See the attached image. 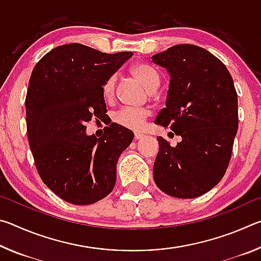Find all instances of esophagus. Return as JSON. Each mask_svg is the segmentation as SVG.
Returning a JSON list of instances; mask_svg holds the SVG:
<instances>
[{
	"label": "esophagus",
	"instance_id": "esophagus-1",
	"mask_svg": "<svg viewBox=\"0 0 261 261\" xmlns=\"http://www.w3.org/2000/svg\"><path fill=\"white\" fill-rule=\"evenodd\" d=\"M144 135L143 134H139V132H136L135 134V139L136 140H139V139H141V138H144Z\"/></svg>",
	"mask_w": 261,
	"mask_h": 261
}]
</instances>
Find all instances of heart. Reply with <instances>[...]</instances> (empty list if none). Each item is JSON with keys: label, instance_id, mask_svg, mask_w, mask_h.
<instances>
[{"label": "heart", "instance_id": "obj_1", "mask_svg": "<svg viewBox=\"0 0 261 261\" xmlns=\"http://www.w3.org/2000/svg\"><path fill=\"white\" fill-rule=\"evenodd\" d=\"M130 73L138 79L149 92H154L160 85V76L148 64L136 63L130 68ZM115 88H116V77L113 74V76L106 78L101 86V91H102V95L106 100H112L114 98ZM149 115H151V112L147 108L124 107L114 115L113 120L116 124L125 127V129L139 131L144 127Z\"/></svg>", "mask_w": 261, "mask_h": 261}]
</instances>
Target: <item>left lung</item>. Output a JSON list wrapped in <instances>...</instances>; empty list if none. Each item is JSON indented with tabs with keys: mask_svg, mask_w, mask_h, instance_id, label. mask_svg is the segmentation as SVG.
Segmentation results:
<instances>
[{
	"mask_svg": "<svg viewBox=\"0 0 261 261\" xmlns=\"http://www.w3.org/2000/svg\"><path fill=\"white\" fill-rule=\"evenodd\" d=\"M170 73L166 108L155 124L169 126L182 141L158 137L153 176L156 187L175 198H197L226 174L238 129L237 93L222 62L204 48L183 43L152 56Z\"/></svg>",
	"mask_w": 261,
	"mask_h": 261,
	"instance_id": "1",
	"label": "left lung"
}]
</instances>
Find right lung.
<instances>
[{"label":"right lung","instance_id":"obj_1","mask_svg":"<svg viewBox=\"0 0 261 261\" xmlns=\"http://www.w3.org/2000/svg\"><path fill=\"white\" fill-rule=\"evenodd\" d=\"M132 55L69 43L47 53L31 74L25 99L31 152L42 182L70 204H94L113 191L117 160L134 134L116 123L100 138L85 130L107 115L101 86Z\"/></svg>","mask_w":261,"mask_h":261}]
</instances>
